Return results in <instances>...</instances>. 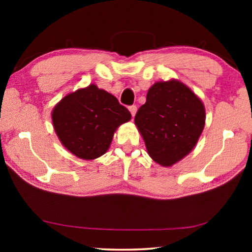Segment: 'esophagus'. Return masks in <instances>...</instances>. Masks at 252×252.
<instances>
[{"label": "esophagus", "instance_id": "esophagus-1", "mask_svg": "<svg viewBox=\"0 0 252 252\" xmlns=\"http://www.w3.org/2000/svg\"><path fill=\"white\" fill-rule=\"evenodd\" d=\"M128 110H129V112L132 113V117L135 116V113H136V110H137L136 105H130L129 108H128Z\"/></svg>", "mask_w": 252, "mask_h": 252}]
</instances>
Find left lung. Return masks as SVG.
Segmentation results:
<instances>
[{"instance_id":"1","label":"left lung","mask_w":252,"mask_h":252,"mask_svg":"<svg viewBox=\"0 0 252 252\" xmlns=\"http://www.w3.org/2000/svg\"><path fill=\"white\" fill-rule=\"evenodd\" d=\"M134 123L151 159L168 167L195 148L204 129L205 108L184 82L158 81L148 91Z\"/></svg>"}]
</instances>
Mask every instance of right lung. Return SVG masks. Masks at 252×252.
<instances>
[{"label": "right lung", "instance_id": "obj_1", "mask_svg": "<svg viewBox=\"0 0 252 252\" xmlns=\"http://www.w3.org/2000/svg\"><path fill=\"white\" fill-rule=\"evenodd\" d=\"M130 118V112L115 96L94 84L64 96L51 112L61 143L84 160L104 155L117 128Z\"/></svg>", "mask_w": 252, "mask_h": 252}]
</instances>
